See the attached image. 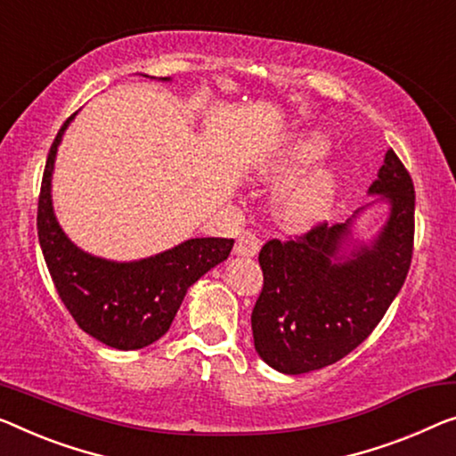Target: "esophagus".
Here are the masks:
<instances>
[{"label": "esophagus", "instance_id": "1", "mask_svg": "<svg viewBox=\"0 0 456 456\" xmlns=\"http://www.w3.org/2000/svg\"><path fill=\"white\" fill-rule=\"evenodd\" d=\"M233 251L237 256H256L257 251H260V240H257L254 231H243V233L237 237Z\"/></svg>", "mask_w": 456, "mask_h": 456}]
</instances>
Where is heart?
<instances>
[{
  "instance_id": "b5f03b06",
  "label": "heart",
  "mask_w": 456,
  "mask_h": 456,
  "mask_svg": "<svg viewBox=\"0 0 456 456\" xmlns=\"http://www.w3.org/2000/svg\"><path fill=\"white\" fill-rule=\"evenodd\" d=\"M330 141L317 131L298 134L268 163L266 174L272 178H289L328 151ZM339 190V167L323 163L298 175L281 190L276 213L289 227H309L330 215Z\"/></svg>"
}]
</instances>
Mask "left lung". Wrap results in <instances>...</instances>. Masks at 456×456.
I'll use <instances>...</instances> for the list:
<instances>
[{
  "instance_id": "obj_1",
  "label": "left lung",
  "mask_w": 456,
  "mask_h": 456,
  "mask_svg": "<svg viewBox=\"0 0 456 456\" xmlns=\"http://www.w3.org/2000/svg\"><path fill=\"white\" fill-rule=\"evenodd\" d=\"M369 194L391 215L370 246L348 256L352 219L319 223L295 240H270L260 249L264 287L251 311L254 346L284 375L334 364L364 342L402 290L413 254L416 192L402 159L389 149Z\"/></svg>"
}]
</instances>
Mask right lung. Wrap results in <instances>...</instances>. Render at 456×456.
<instances>
[{
  "instance_id": "obj_1",
  "label": "right lung",
  "mask_w": 456,
  "mask_h": 456,
  "mask_svg": "<svg viewBox=\"0 0 456 456\" xmlns=\"http://www.w3.org/2000/svg\"><path fill=\"white\" fill-rule=\"evenodd\" d=\"M73 117L59 128L46 158L37 215L40 249L61 301L86 334L117 350L145 348L169 330L186 290L227 260L233 240L196 237L139 262H110L73 246L51 200L54 155Z\"/></svg>"
}]
</instances>
